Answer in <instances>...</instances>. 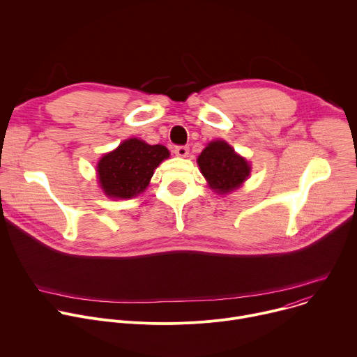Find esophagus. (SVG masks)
I'll return each mask as SVG.
<instances>
[{
	"label": "esophagus",
	"instance_id": "1",
	"mask_svg": "<svg viewBox=\"0 0 357 357\" xmlns=\"http://www.w3.org/2000/svg\"><path fill=\"white\" fill-rule=\"evenodd\" d=\"M174 152H175V154H176L178 157L185 158V157H188V154H189V146H186V145H178V146H175Z\"/></svg>",
	"mask_w": 357,
	"mask_h": 357
}]
</instances>
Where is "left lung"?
Here are the masks:
<instances>
[{"label": "left lung", "instance_id": "1", "mask_svg": "<svg viewBox=\"0 0 357 357\" xmlns=\"http://www.w3.org/2000/svg\"><path fill=\"white\" fill-rule=\"evenodd\" d=\"M197 165L213 190L227 193L238 188L250 174L248 162L225 141H213L197 158Z\"/></svg>", "mask_w": 357, "mask_h": 357}]
</instances>
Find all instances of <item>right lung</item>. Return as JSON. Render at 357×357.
Returning <instances> with one entry per match:
<instances>
[{"label": "right lung", "instance_id": "add662e5", "mask_svg": "<svg viewBox=\"0 0 357 357\" xmlns=\"http://www.w3.org/2000/svg\"><path fill=\"white\" fill-rule=\"evenodd\" d=\"M169 157L164 145L131 138L105 155L97 165L100 186L110 197L130 199L144 192L155 168Z\"/></svg>", "mask_w": 357, "mask_h": 357}]
</instances>
